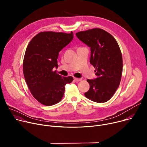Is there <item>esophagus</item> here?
<instances>
[{"mask_svg":"<svg viewBox=\"0 0 147 147\" xmlns=\"http://www.w3.org/2000/svg\"><path fill=\"white\" fill-rule=\"evenodd\" d=\"M74 80L76 82H78V81H80L81 80V78H74Z\"/></svg>","mask_w":147,"mask_h":147,"instance_id":"esophagus-1","label":"esophagus"}]
</instances>
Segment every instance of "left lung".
Returning <instances> with one entry per match:
<instances>
[{"instance_id": "left-lung-1", "label": "left lung", "mask_w": 147, "mask_h": 147, "mask_svg": "<svg viewBox=\"0 0 147 147\" xmlns=\"http://www.w3.org/2000/svg\"><path fill=\"white\" fill-rule=\"evenodd\" d=\"M77 38L91 49L90 63L95 68L96 78L87 81L90 90L86 98L98 102L109 100L119 87L123 69L122 55L114 37L100 28H94L76 34Z\"/></svg>"}]
</instances>
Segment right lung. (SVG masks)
<instances>
[{
    "label": "right lung",
    "mask_w": 147,
    "mask_h": 147,
    "mask_svg": "<svg viewBox=\"0 0 147 147\" xmlns=\"http://www.w3.org/2000/svg\"><path fill=\"white\" fill-rule=\"evenodd\" d=\"M73 39V33L42 32L30 42L23 60V73L33 96L40 103L51 106L63 96L71 76L62 77L53 69L58 67L59 52Z\"/></svg>",
    "instance_id": "add662e5"
}]
</instances>
